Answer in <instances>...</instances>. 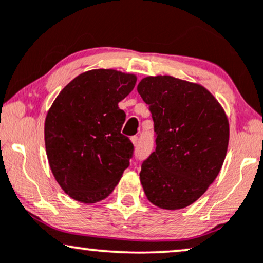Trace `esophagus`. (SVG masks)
<instances>
[{"mask_svg": "<svg viewBox=\"0 0 263 263\" xmlns=\"http://www.w3.org/2000/svg\"><path fill=\"white\" fill-rule=\"evenodd\" d=\"M131 142L135 146H137L138 145V137H137V136H134V137H131Z\"/></svg>", "mask_w": 263, "mask_h": 263, "instance_id": "obj_1", "label": "esophagus"}]
</instances>
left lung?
Masks as SVG:
<instances>
[{
  "label": "left lung",
  "instance_id": "8db88e82",
  "mask_svg": "<svg viewBox=\"0 0 263 263\" xmlns=\"http://www.w3.org/2000/svg\"><path fill=\"white\" fill-rule=\"evenodd\" d=\"M138 93L149 104L156 149L139 173L146 197L176 211L207 191L221 170L230 138L229 119L204 86L171 76L146 77Z\"/></svg>",
  "mask_w": 263,
  "mask_h": 263
}]
</instances>
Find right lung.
<instances>
[{
	"label": "right lung",
	"mask_w": 263,
	"mask_h": 263,
	"mask_svg": "<svg viewBox=\"0 0 263 263\" xmlns=\"http://www.w3.org/2000/svg\"><path fill=\"white\" fill-rule=\"evenodd\" d=\"M137 77L91 69L59 93L44 122L49 166L62 190L91 204L108 197L129 166L134 144L121 135L126 114L118 103Z\"/></svg>",
	"instance_id": "add662e5"
}]
</instances>
